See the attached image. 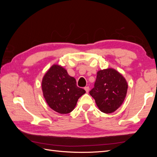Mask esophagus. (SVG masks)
Instances as JSON below:
<instances>
[{
	"label": "esophagus",
	"instance_id": "obj_1",
	"mask_svg": "<svg viewBox=\"0 0 157 157\" xmlns=\"http://www.w3.org/2000/svg\"><path fill=\"white\" fill-rule=\"evenodd\" d=\"M84 90H86V92L88 93V92H89V90H90V88H89L88 86H86V87H85V88H84Z\"/></svg>",
	"mask_w": 157,
	"mask_h": 157
}]
</instances>
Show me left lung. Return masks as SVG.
Here are the masks:
<instances>
[{
    "instance_id": "obj_1",
    "label": "left lung",
    "mask_w": 157,
    "mask_h": 157,
    "mask_svg": "<svg viewBox=\"0 0 157 157\" xmlns=\"http://www.w3.org/2000/svg\"><path fill=\"white\" fill-rule=\"evenodd\" d=\"M128 82L121 73L113 68L99 70L94 87L90 91L100 111L115 112L120 107L128 91Z\"/></svg>"
}]
</instances>
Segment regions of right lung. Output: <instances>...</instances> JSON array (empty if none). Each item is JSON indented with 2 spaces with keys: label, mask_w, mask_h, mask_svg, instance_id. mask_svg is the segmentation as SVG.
I'll return each instance as SVG.
<instances>
[{
  "label": "right lung",
  "mask_w": 157,
  "mask_h": 157,
  "mask_svg": "<svg viewBox=\"0 0 157 157\" xmlns=\"http://www.w3.org/2000/svg\"><path fill=\"white\" fill-rule=\"evenodd\" d=\"M43 96L50 108L60 114L71 112L79 98L86 93L77 86L76 80L58 64L52 65L42 80Z\"/></svg>",
  "instance_id": "obj_1"
}]
</instances>
